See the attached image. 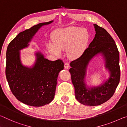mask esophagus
Masks as SVG:
<instances>
[{"instance_id": "esophagus-1", "label": "esophagus", "mask_w": 127, "mask_h": 127, "mask_svg": "<svg viewBox=\"0 0 127 127\" xmlns=\"http://www.w3.org/2000/svg\"><path fill=\"white\" fill-rule=\"evenodd\" d=\"M64 67L65 68H68L70 67V64L68 62H65V65H64Z\"/></svg>"}]
</instances>
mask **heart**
Listing matches in <instances>:
<instances>
[{"mask_svg": "<svg viewBox=\"0 0 127 127\" xmlns=\"http://www.w3.org/2000/svg\"><path fill=\"white\" fill-rule=\"evenodd\" d=\"M89 34L86 29L71 26L56 31L52 35V43L47 45L51 53L60 56L61 51L68 49L67 54L71 59H77L86 49Z\"/></svg>", "mask_w": 127, "mask_h": 127, "instance_id": "obj_1", "label": "heart"}]
</instances>
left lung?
<instances>
[{"label":"left lung","instance_id":"left-lung-1","mask_svg":"<svg viewBox=\"0 0 127 127\" xmlns=\"http://www.w3.org/2000/svg\"><path fill=\"white\" fill-rule=\"evenodd\" d=\"M94 26L95 34L93 41L80 57L71 62L69 70L76 98L83 105L93 106L102 104L113 96L120 77L119 54L115 41L105 29L96 24ZM99 53L105 58L110 77L102 85L88 89L84 82L87 66L90 60Z\"/></svg>","mask_w":127,"mask_h":127}]
</instances>
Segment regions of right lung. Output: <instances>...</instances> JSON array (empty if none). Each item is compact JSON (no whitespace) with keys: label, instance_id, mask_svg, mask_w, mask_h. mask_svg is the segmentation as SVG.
Instances as JSON below:
<instances>
[{"label":"right lung","instance_id":"right-lung-1","mask_svg":"<svg viewBox=\"0 0 127 127\" xmlns=\"http://www.w3.org/2000/svg\"><path fill=\"white\" fill-rule=\"evenodd\" d=\"M52 22L40 23L21 32L7 47L5 75L9 88L18 101L32 106H42L53 100L58 75L64 64L60 59L49 61L37 52L34 65L29 68L22 65L19 51L28 46L41 26Z\"/></svg>","mask_w":127,"mask_h":127}]
</instances>
